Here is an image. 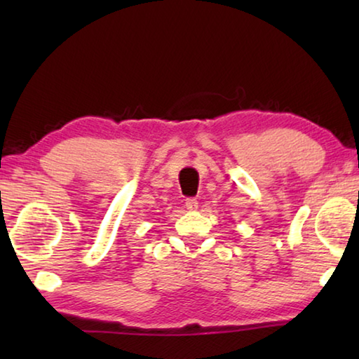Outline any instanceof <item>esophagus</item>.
I'll return each instance as SVG.
<instances>
[{
	"mask_svg": "<svg viewBox=\"0 0 359 359\" xmlns=\"http://www.w3.org/2000/svg\"><path fill=\"white\" fill-rule=\"evenodd\" d=\"M185 208L188 210H196L198 209V201L194 198H188L185 201Z\"/></svg>",
	"mask_w": 359,
	"mask_h": 359,
	"instance_id": "1",
	"label": "esophagus"
}]
</instances>
